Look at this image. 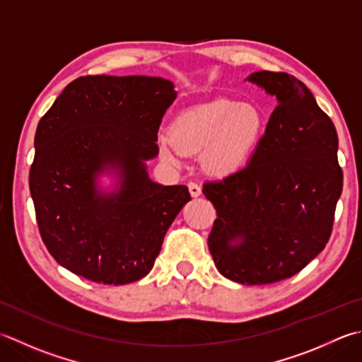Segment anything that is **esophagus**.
Here are the masks:
<instances>
[{"instance_id": "esophagus-1", "label": "esophagus", "mask_w": 362, "mask_h": 362, "mask_svg": "<svg viewBox=\"0 0 362 362\" xmlns=\"http://www.w3.org/2000/svg\"><path fill=\"white\" fill-rule=\"evenodd\" d=\"M188 188H189V194L193 196V197H197V196H201V187L197 185V183H194V182H189L188 183Z\"/></svg>"}]
</instances>
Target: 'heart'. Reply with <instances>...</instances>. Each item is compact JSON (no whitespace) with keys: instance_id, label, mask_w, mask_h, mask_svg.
Returning <instances> with one entry per match:
<instances>
[{"instance_id":"heart-1","label":"heart","mask_w":362,"mask_h":362,"mask_svg":"<svg viewBox=\"0 0 362 362\" xmlns=\"http://www.w3.org/2000/svg\"><path fill=\"white\" fill-rule=\"evenodd\" d=\"M260 116L252 108L232 100L196 105L177 116L173 134H161L160 148L173 160L177 153L204 151L210 171L228 173L245 160L256 141Z\"/></svg>"}]
</instances>
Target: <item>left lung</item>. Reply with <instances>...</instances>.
I'll list each match as a JSON object with an SVG mask.
<instances>
[{
  "label": "left lung",
  "instance_id": "obj_1",
  "mask_svg": "<svg viewBox=\"0 0 362 362\" xmlns=\"http://www.w3.org/2000/svg\"><path fill=\"white\" fill-rule=\"evenodd\" d=\"M247 80L278 105L250 161L205 182L202 193L216 209L207 242L218 272L264 286L292 278L325 250L344 174L336 127L298 78L262 70Z\"/></svg>",
  "mask_w": 362,
  "mask_h": 362
}]
</instances>
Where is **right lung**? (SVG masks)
<instances>
[{
	"mask_svg": "<svg viewBox=\"0 0 362 362\" xmlns=\"http://www.w3.org/2000/svg\"><path fill=\"white\" fill-rule=\"evenodd\" d=\"M157 76L88 75L69 83L39 120L30 191L42 242L59 265L98 284L122 286L152 270L169 226L191 201L185 185L146 173L175 100ZM116 165L123 183L100 195L95 175Z\"/></svg>",
	"mask_w": 362,
	"mask_h": 362,
	"instance_id": "1",
	"label": "right lung"
}]
</instances>
